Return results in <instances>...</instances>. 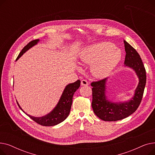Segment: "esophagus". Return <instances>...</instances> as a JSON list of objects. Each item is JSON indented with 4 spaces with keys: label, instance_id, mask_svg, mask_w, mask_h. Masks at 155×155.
<instances>
[{
    "label": "esophagus",
    "instance_id": "1",
    "mask_svg": "<svg viewBox=\"0 0 155 155\" xmlns=\"http://www.w3.org/2000/svg\"><path fill=\"white\" fill-rule=\"evenodd\" d=\"M81 85H84V86H86V85H88V83L86 80H82V81H81Z\"/></svg>",
    "mask_w": 155,
    "mask_h": 155
}]
</instances>
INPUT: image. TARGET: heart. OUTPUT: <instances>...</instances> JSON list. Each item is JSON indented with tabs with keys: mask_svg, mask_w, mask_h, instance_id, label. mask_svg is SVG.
Wrapping results in <instances>:
<instances>
[{
	"mask_svg": "<svg viewBox=\"0 0 155 155\" xmlns=\"http://www.w3.org/2000/svg\"><path fill=\"white\" fill-rule=\"evenodd\" d=\"M122 57L121 51L108 42L96 43L87 47L80 56V61L91 64L93 74L99 78L109 75L115 68Z\"/></svg>",
	"mask_w": 155,
	"mask_h": 155,
	"instance_id": "obj_1",
	"label": "heart"
}]
</instances>
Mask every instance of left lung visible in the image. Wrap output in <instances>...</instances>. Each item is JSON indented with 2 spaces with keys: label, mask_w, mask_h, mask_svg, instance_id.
I'll return each mask as SVG.
<instances>
[{
  "label": "left lung",
  "mask_w": 155,
  "mask_h": 155,
  "mask_svg": "<svg viewBox=\"0 0 155 155\" xmlns=\"http://www.w3.org/2000/svg\"><path fill=\"white\" fill-rule=\"evenodd\" d=\"M126 57L125 67L133 69L139 79L134 96L128 101L112 102L106 95L107 78L91 83L92 88V107L95 114L105 121L123 119L134 113L141 102L146 82V70L140 54L135 49L124 41Z\"/></svg>",
  "instance_id": "left-lung-1"
}]
</instances>
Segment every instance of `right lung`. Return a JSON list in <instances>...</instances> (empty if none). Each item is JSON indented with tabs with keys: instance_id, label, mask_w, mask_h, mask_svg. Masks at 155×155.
<instances>
[{
	"instance_id": "1",
	"label": "right lung",
	"mask_w": 155,
	"mask_h": 155,
	"mask_svg": "<svg viewBox=\"0 0 155 155\" xmlns=\"http://www.w3.org/2000/svg\"><path fill=\"white\" fill-rule=\"evenodd\" d=\"M39 41V39H35L29 42L25 47H24V48L18 55V58L15 61H17L24 53L27 51L28 50H29L31 48L37 45ZM80 80H78L74 83L67 85L65 87L64 91L61 95L60 99L58 104H57V105L55 106V107L50 113L48 114L47 115L43 117H37L31 116L28 114H26L22 109L18 102L17 103L19 108L25 113L27 116H28L31 119L35 121L38 124L43 126H55L64 120L68 116L72 104L73 94H74L76 91L80 87Z\"/></svg>"
}]
</instances>
